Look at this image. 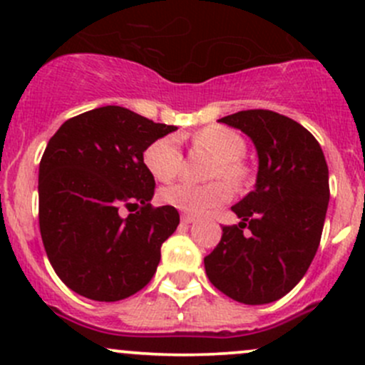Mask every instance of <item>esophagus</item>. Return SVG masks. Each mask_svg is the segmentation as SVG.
Returning <instances> with one entry per match:
<instances>
[{
	"instance_id": "esophagus-1",
	"label": "esophagus",
	"mask_w": 365,
	"mask_h": 365,
	"mask_svg": "<svg viewBox=\"0 0 365 365\" xmlns=\"http://www.w3.org/2000/svg\"><path fill=\"white\" fill-rule=\"evenodd\" d=\"M194 220H196V217L190 215V213H183V215H182V222L183 224H190V222H194Z\"/></svg>"
}]
</instances>
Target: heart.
Wrapping results in <instances>:
<instances>
[{
    "instance_id": "b5f03b06",
    "label": "heart",
    "mask_w": 365,
    "mask_h": 365,
    "mask_svg": "<svg viewBox=\"0 0 365 365\" xmlns=\"http://www.w3.org/2000/svg\"><path fill=\"white\" fill-rule=\"evenodd\" d=\"M194 145L206 150L217 162L213 164L212 178H226L230 183H242L247 178V168L242 162L245 155L244 138L227 127H206L194 135ZM146 169L159 182H169L182 169V152L176 135H164L155 139L145 150ZM231 196L230 185L222 180L197 185L190 182H178L160 190V200L185 213H201L217 206Z\"/></svg>"
}]
</instances>
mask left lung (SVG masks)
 I'll return each mask as SVG.
<instances>
[{
	"mask_svg": "<svg viewBox=\"0 0 365 365\" xmlns=\"http://www.w3.org/2000/svg\"><path fill=\"white\" fill-rule=\"evenodd\" d=\"M219 121L252 139L259 169L256 189L231 208L242 222L222 226L205 270L226 297L270 304L292 292L314 259L330 197L329 168L314 135L284 114L247 109Z\"/></svg>",
	"mask_w": 365,
	"mask_h": 365,
	"instance_id": "obj_1",
	"label": "left lung"
}]
</instances>
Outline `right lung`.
<instances>
[{"mask_svg": "<svg viewBox=\"0 0 365 365\" xmlns=\"http://www.w3.org/2000/svg\"><path fill=\"white\" fill-rule=\"evenodd\" d=\"M176 127L120 106L65 121L38 169V224L58 277L98 302L132 297L152 281L160 247L180 224L175 206H152L155 180L143 153ZM121 207L138 212L121 217Z\"/></svg>", "mask_w": 365, "mask_h": 365, "instance_id": "obj_1", "label": "right lung"}]
</instances>
